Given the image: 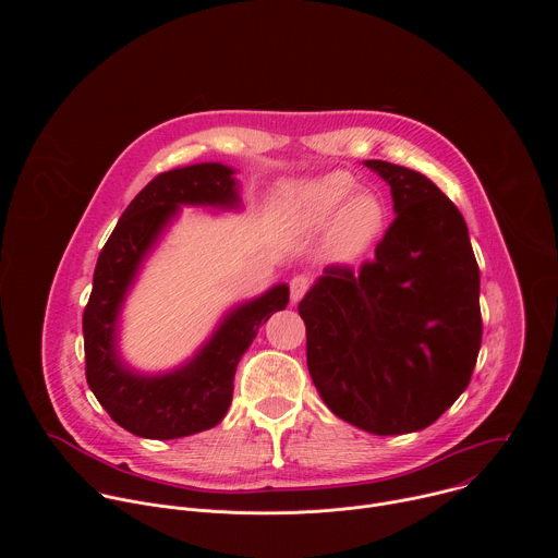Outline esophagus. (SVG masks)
I'll return each mask as SVG.
<instances>
[{
    "instance_id": "obj_1",
    "label": "esophagus",
    "mask_w": 558,
    "mask_h": 558,
    "mask_svg": "<svg viewBox=\"0 0 558 558\" xmlns=\"http://www.w3.org/2000/svg\"><path fill=\"white\" fill-rule=\"evenodd\" d=\"M311 287V280L306 276H293L291 282H289V289H291V302H300L302 295L308 291Z\"/></svg>"
}]
</instances>
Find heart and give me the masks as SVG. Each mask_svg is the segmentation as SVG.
Listing matches in <instances>:
<instances>
[{
	"label": "heart",
	"instance_id": "obj_1",
	"mask_svg": "<svg viewBox=\"0 0 558 558\" xmlns=\"http://www.w3.org/2000/svg\"><path fill=\"white\" fill-rule=\"evenodd\" d=\"M287 211L295 222L308 229L329 227V247L338 258L364 254L381 235L388 209L379 194L360 190L347 172L298 183L284 196Z\"/></svg>",
	"mask_w": 558,
	"mask_h": 558
}]
</instances>
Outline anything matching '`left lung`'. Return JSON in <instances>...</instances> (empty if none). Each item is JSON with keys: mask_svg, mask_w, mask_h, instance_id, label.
I'll use <instances>...</instances> for the list:
<instances>
[{"mask_svg": "<svg viewBox=\"0 0 558 558\" xmlns=\"http://www.w3.org/2000/svg\"><path fill=\"white\" fill-rule=\"evenodd\" d=\"M392 194L375 258L329 265L300 300L325 404L373 435L415 433L468 388L482 349L480 267L454 203L424 174L364 161Z\"/></svg>", "mask_w": 558, "mask_h": 558, "instance_id": "1", "label": "left lung"}]
</instances>
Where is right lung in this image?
Segmentation results:
<instances>
[{
	"mask_svg": "<svg viewBox=\"0 0 558 558\" xmlns=\"http://www.w3.org/2000/svg\"><path fill=\"white\" fill-rule=\"evenodd\" d=\"M179 205L235 207L233 170L198 163L154 177L128 205L99 254L84 311L86 379L99 404L125 430L147 439H179L214 428L227 413L233 375L260 325L289 304V287L235 306L194 360L168 375H138L121 364L114 329L136 269Z\"/></svg>",
	"mask_w": 558,
	"mask_h": 558,
	"instance_id": "obj_1",
	"label": "right lung"
}]
</instances>
